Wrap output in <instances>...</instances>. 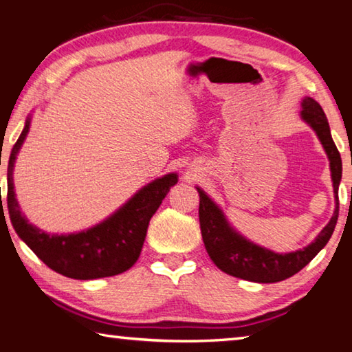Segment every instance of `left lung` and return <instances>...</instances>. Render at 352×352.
I'll return each mask as SVG.
<instances>
[{"label": "left lung", "instance_id": "obj_1", "mask_svg": "<svg viewBox=\"0 0 352 352\" xmlns=\"http://www.w3.org/2000/svg\"><path fill=\"white\" fill-rule=\"evenodd\" d=\"M301 118L311 126L323 144L331 162V174L336 194V211L323 231L311 245L294 253L278 254L270 250L254 245L231 228L222 211L208 195L197 188L200 194L199 219L201 237L208 254L220 270L231 276L247 279L253 283H278L294 276L295 273L311 262L331 239L338 219V184L342 180L340 152L331 136V129L321 105L312 98H305L301 102Z\"/></svg>", "mask_w": 352, "mask_h": 352}]
</instances>
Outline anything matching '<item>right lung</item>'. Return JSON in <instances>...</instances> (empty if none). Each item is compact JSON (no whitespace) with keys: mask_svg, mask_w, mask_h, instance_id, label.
<instances>
[{"mask_svg":"<svg viewBox=\"0 0 352 352\" xmlns=\"http://www.w3.org/2000/svg\"><path fill=\"white\" fill-rule=\"evenodd\" d=\"M28 132L29 119L12 148L8 164V210L16 234L50 269L63 276L96 279L129 270L140 258L152 216L178 182L177 174H168L148 183L121 210L90 230L68 236L47 234L28 222L14 192L12 172Z\"/></svg>","mask_w":352,"mask_h":352,"instance_id":"add662e5","label":"right lung"}]
</instances>
